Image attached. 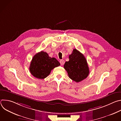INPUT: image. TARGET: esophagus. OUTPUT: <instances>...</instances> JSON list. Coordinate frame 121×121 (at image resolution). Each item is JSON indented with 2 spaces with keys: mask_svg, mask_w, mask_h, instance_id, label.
<instances>
[{
  "mask_svg": "<svg viewBox=\"0 0 121 121\" xmlns=\"http://www.w3.org/2000/svg\"><path fill=\"white\" fill-rule=\"evenodd\" d=\"M60 64H61L62 65H63L64 64V63H65V61H64V60H61L60 61Z\"/></svg>",
  "mask_w": 121,
  "mask_h": 121,
  "instance_id": "1",
  "label": "esophagus"
}]
</instances>
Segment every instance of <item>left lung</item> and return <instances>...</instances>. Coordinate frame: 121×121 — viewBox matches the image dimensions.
<instances>
[{
	"mask_svg": "<svg viewBox=\"0 0 121 121\" xmlns=\"http://www.w3.org/2000/svg\"><path fill=\"white\" fill-rule=\"evenodd\" d=\"M68 61L65 62L64 67L69 78L76 82L86 78L89 74V68L84 55L76 49L69 56Z\"/></svg>",
	"mask_w": 121,
	"mask_h": 121,
	"instance_id": "1",
	"label": "left lung"
}]
</instances>
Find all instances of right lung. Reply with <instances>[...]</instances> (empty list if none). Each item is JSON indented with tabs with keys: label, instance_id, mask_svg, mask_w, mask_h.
<instances>
[{
	"label": "right lung",
	"instance_id": "right-lung-1",
	"mask_svg": "<svg viewBox=\"0 0 121 121\" xmlns=\"http://www.w3.org/2000/svg\"><path fill=\"white\" fill-rule=\"evenodd\" d=\"M60 65V63L55 58H51L47 53L41 51L33 57L30 71L36 78L44 79L50 74L52 70Z\"/></svg>",
	"mask_w": 121,
	"mask_h": 121
}]
</instances>
